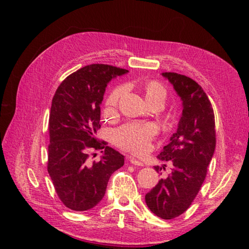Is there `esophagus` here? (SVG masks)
<instances>
[{
	"label": "esophagus",
	"mask_w": 249,
	"mask_h": 249,
	"mask_svg": "<svg viewBox=\"0 0 249 249\" xmlns=\"http://www.w3.org/2000/svg\"><path fill=\"white\" fill-rule=\"evenodd\" d=\"M129 162L135 166H140V167L144 166V162H142L141 160H138V159H135L134 157H129Z\"/></svg>",
	"instance_id": "esophagus-1"
}]
</instances>
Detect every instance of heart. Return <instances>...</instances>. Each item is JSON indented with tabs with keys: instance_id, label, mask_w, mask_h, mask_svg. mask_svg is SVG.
<instances>
[{
	"instance_id": "obj_1",
	"label": "heart",
	"mask_w": 249,
	"mask_h": 249,
	"mask_svg": "<svg viewBox=\"0 0 249 249\" xmlns=\"http://www.w3.org/2000/svg\"><path fill=\"white\" fill-rule=\"evenodd\" d=\"M125 89L123 87L115 88L105 102V109L107 112H111L119 103L122 95L124 94ZM146 99L149 101L151 99L158 98V96H166V91L161 84L158 82H149L145 87ZM157 134V127L153 124H126L115 130L114 141L117 146L125 150L132 151V153L141 154L144 153L149 148L150 142Z\"/></svg>"
}]
</instances>
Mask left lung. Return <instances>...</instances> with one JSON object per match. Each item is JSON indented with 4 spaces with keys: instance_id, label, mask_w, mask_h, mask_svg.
Returning <instances> with one entry per match:
<instances>
[{
    "instance_id": "8db88e82",
    "label": "left lung",
    "mask_w": 249,
    "mask_h": 249,
    "mask_svg": "<svg viewBox=\"0 0 249 249\" xmlns=\"http://www.w3.org/2000/svg\"><path fill=\"white\" fill-rule=\"evenodd\" d=\"M161 74L182 101V114L169 144L157 156L171 163V172L147 193L145 201L156 215L171 220L187 211L204 182L215 150V122L208 95L195 80L176 72ZM155 169L160 174L161 168Z\"/></svg>"
}]
</instances>
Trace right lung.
<instances>
[{"label":"right lung","instance_id":"obj_1","mask_svg":"<svg viewBox=\"0 0 249 249\" xmlns=\"http://www.w3.org/2000/svg\"><path fill=\"white\" fill-rule=\"evenodd\" d=\"M128 70L94 64L67 77L53 95L49 115L48 174L67 208L87 211L103 199L108 179L124 165V156L107 146L99 162L88 161L96 142L107 83Z\"/></svg>","mask_w":249,"mask_h":249}]
</instances>
